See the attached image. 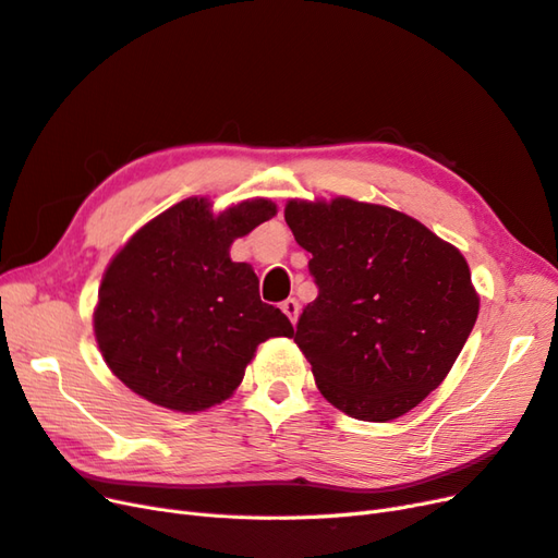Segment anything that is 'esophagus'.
Instances as JSON below:
<instances>
[{
	"instance_id": "obj_1",
	"label": "esophagus",
	"mask_w": 558,
	"mask_h": 558,
	"mask_svg": "<svg viewBox=\"0 0 558 558\" xmlns=\"http://www.w3.org/2000/svg\"><path fill=\"white\" fill-rule=\"evenodd\" d=\"M281 312L291 318V324L295 326V320H298V314H300V305H298V300L295 298H289V300H283L281 302Z\"/></svg>"
}]
</instances>
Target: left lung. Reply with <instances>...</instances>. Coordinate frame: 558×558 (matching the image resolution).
<instances>
[{
	"mask_svg": "<svg viewBox=\"0 0 558 558\" xmlns=\"http://www.w3.org/2000/svg\"><path fill=\"white\" fill-rule=\"evenodd\" d=\"M318 289L295 344L318 391L361 421H391L442 384L477 320L459 248L396 209L347 197L289 202Z\"/></svg>",
	"mask_w": 558,
	"mask_h": 558,
	"instance_id": "obj_1",
	"label": "left lung"
}]
</instances>
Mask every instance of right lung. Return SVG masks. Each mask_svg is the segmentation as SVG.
<instances>
[{"label":"right lung","instance_id":"right-lung-1","mask_svg":"<svg viewBox=\"0 0 558 558\" xmlns=\"http://www.w3.org/2000/svg\"><path fill=\"white\" fill-rule=\"evenodd\" d=\"M269 199L211 216L183 199L144 226L111 260L99 289V351L134 393L177 412H202L240 386L256 347L293 326L258 295V277L230 260V244L269 221Z\"/></svg>","mask_w":558,"mask_h":558}]
</instances>
